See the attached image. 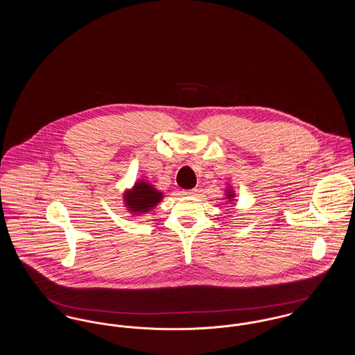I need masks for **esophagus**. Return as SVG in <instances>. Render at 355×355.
<instances>
[{
  "label": "esophagus",
  "mask_w": 355,
  "mask_h": 355,
  "mask_svg": "<svg viewBox=\"0 0 355 355\" xmlns=\"http://www.w3.org/2000/svg\"><path fill=\"white\" fill-rule=\"evenodd\" d=\"M197 189H189V190H184L182 191V196H187V197H193V196H196L197 194Z\"/></svg>",
  "instance_id": "esophagus-1"
}]
</instances>
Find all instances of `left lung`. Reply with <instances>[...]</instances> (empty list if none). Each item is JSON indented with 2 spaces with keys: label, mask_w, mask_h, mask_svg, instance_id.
<instances>
[{
  "label": "left lung",
  "mask_w": 355,
  "mask_h": 355,
  "mask_svg": "<svg viewBox=\"0 0 355 355\" xmlns=\"http://www.w3.org/2000/svg\"><path fill=\"white\" fill-rule=\"evenodd\" d=\"M233 197H234V194H233V193L229 190V193H227V198H230V200H232Z\"/></svg>",
  "instance_id": "8db88e82"
}]
</instances>
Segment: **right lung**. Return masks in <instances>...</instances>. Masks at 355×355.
<instances>
[{
	"label": "right lung",
	"instance_id": "obj_1",
	"mask_svg": "<svg viewBox=\"0 0 355 355\" xmlns=\"http://www.w3.org/2000/svg\"><path fill=\"white\" fill-rule=\"evenodd\" d=\"M162 200V193L155 190L150 184L139 181L126 193L125 203L132 213H146Z\"/></svg>",
	"mask_w": 355,
	"mask_h": 355
}]
</instances>
